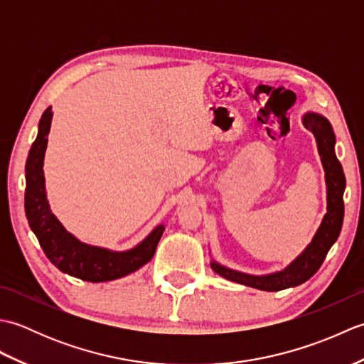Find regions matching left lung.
<instances>
[{
  "instance_id": "8db88e82",
  "label": "left lung",
  "mask_w": 364,
  "mask_h": 364,
  "mask_svg": "<svg viewBox=\"0 0 364 364\" xmlns=\"http://www.w3.org/2000/svg\"><path fill=\"white\" fill-rule=\"evenodd\" d=\"M301 123L306 129H310L316 144L321 162L326 172V186H327V213L323 215L321 225L313 236L311 242L305 247L299 257L294 259L288 267L278 272L267 275H252L239 270L230 269L220 262L211 259V269L215 274L227 278L230 282L239 284L250 286L261 291H282L286 288H294L305 283L306 280L318 272L321 264L326 259L331 245L336 242V239L341 233L343 220H344V189H346V176L343 172L341 162L338 161L335 153L336 137L331 128L330 122L323 115L308 111L301 117Z\"/></svg>"
}]
</instances>
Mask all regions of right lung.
Here are the masks:
<instances>
[{
    "instance_id": "right-lung-1",
    "label": "right lung",
    "mask_w": 364,
    "mask_h": 364,
    "mask_svg": "<svg viewBox=\"0 0 364 364\" xmlns=\"http://www.w3.org/2000/svg\"><path fill=\"white\" fill-rule=\"evenodd\" d=\"M51 120L53 111L50 106L38 122V133L29 150L25 167L26 219L46 258L60 272L92 283L117 280V278L136 272L137 269H141L153 258L159 239L164 233V223L153 228L151 233L133 249L123 252L86 244L80 241L70 231H67L50 210L45 189L43 159L46 144H48Z\"/></svg>"
}]
</instances>
